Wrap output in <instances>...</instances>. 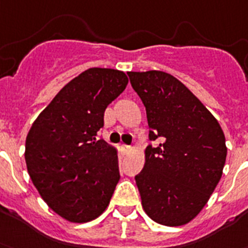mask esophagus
<instances>
[{
  "instance_id": "obj_1",
  "label": "esophagus",
  "mask_w": 248,
  "mask_h": 248,
  "mask_svg": "<svg viewBox=\"0 0 248 248\" xmlns=\"http://www.w3.org/2000/svg\"><path fill=\"white\" fill-rule=\"evenodd\" d=\"M122 150L124 151V152H128V151L131 150V146H127V145H124L122 146Z\"/></svg>"
}]
</instances>
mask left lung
Listing matches in <instances>:
<instances>
[{
    "instance_id": "1",
    "label": "left lung",
    "mask_w": 248,
    "mask_h": 248,
    "mask_svg": "<svg viewBox=\"0 0 248 248\" xmlns=\"http://www.w3.org/2000/svg\"><path fill=\"white\" fill-rule=\"evenodd\" d=\"M146 107L151 141L143 170L135 177L151 219L182 226L200 214L222 176L223 131L203 103L176 77L162 71L128 72Z\"/></svg>"
}]
</instances>
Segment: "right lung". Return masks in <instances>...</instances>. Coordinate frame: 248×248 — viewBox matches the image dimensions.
Here are the masks:
<instances>
[{
    "label": "right lung",
    "mask_w": 248,
    "mask_h": 248,
    "mask_svg": "<svg viewBox=\"0 0 248 248\" xmlns=\"http://www.w3.org/2000/svg\"><path fill=\"white\" fill-rule=\"evenodd\" d=\"M127 83L122 71L88 68L56 94L27 135L30 177L48 207L71 222L97 218L120 180L117 151L96 136Z\"/></svg>",
    "instance_id": "obj_1"
}]
</instances>
